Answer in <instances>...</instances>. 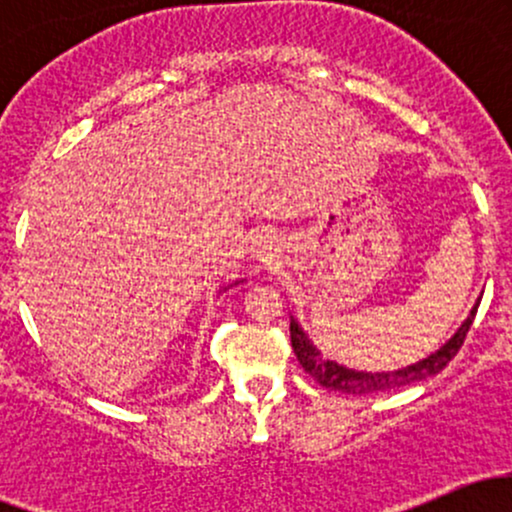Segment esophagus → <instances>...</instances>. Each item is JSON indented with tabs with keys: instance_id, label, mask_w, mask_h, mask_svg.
<instances>
[{
	"instance_id": "1",
	"label": "esophagus",
	"mask_w": 512,
	"mask_h": 512,
	"mask_svg": "<svg viewBox=\"0 0 512 512\" xmlns=\"http://www.w3.org/2000/svg\"><path fill=\"white\" fill-rule=\"evenodd\" d=\"M252 252H255V257H260L262 262L272 260L274 252H276L274 238L272 236H260V238L255 240V248H252Z\"/></svg>"
}]
</instances>
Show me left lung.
<instances>
[{
    "label": "left lung",
    "mask_w": 512,
    "mask_h": 512,
    "mask_svg": "<svg viewBox=\"0 0 512 512\" xmlns=\"http://www.w3.org/2000/svg\"><path fill=\"white\" fill-rule=\"evenodd\" d=\"M481 298L474 303L472 313L467 315V320L462 322V327L457 330L452 337L440 346L438 351H433L431 356H426L424 361L411 363L407 368L399 370H390V373H366V370H351L339 366L334 361H325L320 356V351L310 344V339L305 337V332L298 327L296 320H291V346L293 354H296L298 363H301L305 373L310 378L317 380L322 387L334 392H346V395H370V392H385V390H395V387H404L411 383H419V380L431 378L443 370L448 363L455 358L460 346L464 344V337H467L469 327H472L474 315H477Z\"/></svg>",
    "instance_id": "1"
}]
</instances>
